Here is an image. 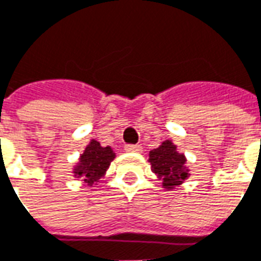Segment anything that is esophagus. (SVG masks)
<instances>
[{"label":"esophagus","instance_id":"obj_1","mask_svg":"<svg viewBox=\"0 0 261 261\" xmlns=\"http://www.w3.org/2000/svg\"><path fill=\"white\" fill-rule=\"evenodd\" d=\"M125 149L129 151V152H140L143 148H141L140 144H126L125 145Z\"/></svg>","mask_w":261,"mask_h":261}]
</instances>
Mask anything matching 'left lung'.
Here are the masks:
<instances>
[{
    "instance_id": "8db88e82",
    "label": "left lung",
    "mask_w": 261,
    "mask_h": 261,
    "mask_svg": "<svg viewBox=\"0 0 261 261\" xmlns=\"http://www.w3.org/2000/svg\"><path fill=\"white\" fill-rule=\"evenodd\" d=\"M187 159L182 153L177 152L171 141H163L158 148L149 151V163L151 169L159 178L163 179V187L170 189L187 179L188 170L185 169Z\"/></svg>"
}]
</instances>
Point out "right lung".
Masks as SVG:
<instances>
[{
  "instance_id": "right-lung-1",
  "label": "right lung",
  "mask_w": 261,
  "mask_h": 261,
  "mask_svg": "<svg viewBox=\"0 0 261 261\" xmlns=\"http://www.w3.org/2000/svg\"><path fill=\"white\" fill-rule=\"evenodd\" d=\"M114 156L116 155L110 147H102L98 141L92 140L80 156V162L74 169V175L83 177L88 185H92L102 178Z\"/></svg>"
}]
</instances>
